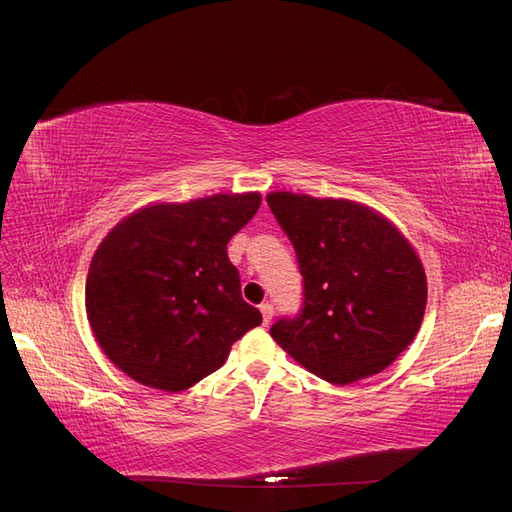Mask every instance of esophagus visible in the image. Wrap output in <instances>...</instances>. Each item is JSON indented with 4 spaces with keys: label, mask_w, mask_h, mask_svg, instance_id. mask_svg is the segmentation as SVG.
<instances>
[{
    "label": "esophagus",
    "mask_w": 512,
    "mask_h": 512,
    "mask_svg": "<svg viewBox=\"0 0 512 512\" xmlns=\"http://www.w3.org/2000/svg\"><path fill=\"white\" fill-rule=\"evenodd\" d=\"M259 310H261V316H263V325H270V320L274 316V306L266 301V304L259 306Z\"/></svg>",
    "instance_id": "1"
}]
</instances>
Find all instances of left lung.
I'll use <instances>...</instances> for the list:
<instances>
[{
	"label": "left lung",
	"instance_id": "1",
	"mask_svg": "<svg viewBox=\"0 0 512 512\" xmlns=\"http://www.w3.org/2000/svg\"><path fill=\"white\" fill-rule=\"evenodd\" d=\"M266 200L304 276V308L272 325L276 344L331 384L384 371L422 325L428 287L418 253L365 204L291 192Z\"/></svg>",
	"mask_w": 512,
	"mask_h": 512
}]
</instances>
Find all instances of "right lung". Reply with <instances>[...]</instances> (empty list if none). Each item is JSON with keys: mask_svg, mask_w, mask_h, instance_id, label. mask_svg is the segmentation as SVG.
Segmentation results:
<instances>
[{"mask_svg": "<svg viewBox=\"0 0 512 512\" xmlns=\"http://www.w3.org/2000/svg\"><path fill=\"white\" fill-rule=\"evenodd\" d=\"M259 204L257 192L151 204L113 227L86 278L88 323L113 365L143 386L181 392L261 325L227 257Z\"/></svg>", "mask_w": 512, "mask_h": 512, "instance_id": "obj_1", "label": "right lung"}]
</instances>
